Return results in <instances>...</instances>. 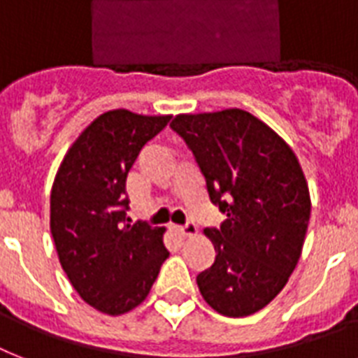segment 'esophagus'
<instances>
[{"label":"esophagus","mask_w":358,"mask_h":358,"mask_svg":"<svg viewBox=\"0 0 358 358\" xmlns=\"http://www.w3.org/2000/svg\"><path fill=\"white\" fill-rule=\"evenodd\" d=\"M176 230H178V234L185 236V238H189V236H195L196 234V224L195 223H185L182 224V227H176Z\"/></svg>","instance_id":"34e87169"}]
</instances>
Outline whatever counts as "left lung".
Returning a JSON list of instances; mask_svg holds the SVG:
<instances>
[{
  "label": "left lung",
  "instance_id": "obj_1",
  "mask_svg": "<svg viewBox=\"0 0 358 358\" xmlns=\"http://www.w3.org/2000/svg\"><path fill=\"white\" fill-rule=\"evenodd\" d=\"M171 128L201 167L210 201L227 213L204 234L215 262L196 284L213 310L250 316L269 305L299 262L310 193L294 150L243 109L176 115Z\"/></svg>",
  "mask_w": 358,
  "mask_h": 358
}]
</instances>
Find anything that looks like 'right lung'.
<instances>
[{"label": "right lung", "instance_id": "right-lung-1", "mask_svg": "<svg viewBox=\"0 0 358 358\" xmlns=\"http://www.w3.org/2000/svg\"><path fill=\"white\" fill-rule=\"evenodd\" d=\"M171 115L113 109L87 126L53 180L52 229L59 262L74 289L96 310L120 316L146 299L167 260L163 227L129 224L126 178L141 148Z\"/></svg>", "mask_w": 358, "mask_h": 358}]
</instances>
